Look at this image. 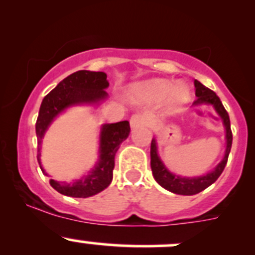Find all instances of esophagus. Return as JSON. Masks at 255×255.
Segmentation results:
<instances>
[{
    "mask_svg": "<svg viewBox=\"0 0 255 255\" xmlns=\"http://www.w3.org/2000/svg\"><path fill=\"white\" fill-rule=\"evenodd\" d=\"M129 125L132 128L139 127V126H145L146 118L144 117V116H140V115H133L129 120Z\"/></svg>",
    "mask_w": 255,
    "mask_h": 255,
    "instance_id": "obj_1",
    "label": "esophagus"
}]
</instances>
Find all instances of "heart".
I'll return each mask as SVG.
<instances>
[{"label": "heart", "mask_w": 255, "mask_h": 255, "mask_svg": "<svg viewBox=\"0 0 255 255\" xmlns=\"http://www.w3.org/2000/svg\"><path fill=\"white\" fill-rule=\"evenodd\" d=\"M127 96L134 104H161L166 111H174L187 104L190 100V89L184 81L173 84L165 79H150L130 85Z\"/></svg>", "instance_id": "heart-1"}]
</instances>
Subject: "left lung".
I'll return each instance as SVG.
<instances>
[{
    "label": "left lung",
    "instance_id": "1",
    "mask_svg": "<svg viewBox=\"0 0 255 255\" xmlns=\"http://www.w3.org/2000/svg\"><path fill=\"white\" fill-rule=\"evenodd\" d=\"M195 95H196V101L192 104V106H201V105H208L212 106L216 113L222 120L223 126L226 129V150L223 159L220 163L216 165L213 170L208 171L200 176H181L177 174L171 173L163 160L160 159L158 154V143H156L155 138L151 139L150 144V168L153 171V176L155 181L164 187L168 191L173 192L177 195H185V196H191V195H196L199 192L204 191L207 189L210 185H212L216 180L220 177L222 174L223 169H225L226 164H227L228 155H230L231 146H232V130H231V122L230 116L227 111L223 107L222 102H221L220 97L210 90L208 87L204 86L200 81L195 80Z\"/></svg>",
    "mask_w": 255,
    "mask_h": 255
}]
</instances>
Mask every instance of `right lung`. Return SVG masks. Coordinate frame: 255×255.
I'll use <instances>...</instances> for the list:
<instances>
[{
	"label": "right lung",
	"instance_id": "right-lung-1",
	"mask_svg": "<svg viewBox=\"0 0 255 255\" xmlns=\"http://www.w3.org/2000/svg\"><path fill=\"white\" fill-rule=\"evenodd\" d=\"M109 85L107 75L102 71L79 70L59 82L55 89L43 99L35 123V133L38 138V163L44 175L48 174L40 161L42 140L53 121L70 107L84 105L99 106L109 97L106 92ZM129 132L128 121L102 125L100 130L99 159L94 168L73 181H56L50 179L49 182L51 187L65 196L80 199L94 196L106 189L112 181L116 153L121 143L127 139Z\"/></svg>",
	"mask_w": 255,
	"mask_h": 255
}]
</instances>
